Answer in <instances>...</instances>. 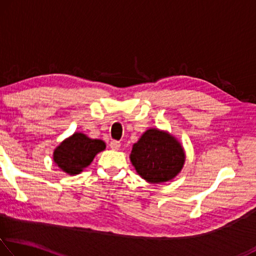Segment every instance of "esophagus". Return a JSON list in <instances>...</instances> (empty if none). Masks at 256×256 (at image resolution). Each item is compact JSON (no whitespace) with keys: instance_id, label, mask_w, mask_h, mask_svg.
<instances>
[{"instance_id":"esophagus-1","label":"esophagus","mask_w":256,"mask_h":256,"mask_svg":"<svg viewBox=\"0 0 256 256\" xmlns=\"http://www.w3.org/2000/svg\"><path fill=\"white\" fill-rule=\"evenodd\" d=\"M121 146V143L119 140H112L111 143H110V148H112V150H119Z\"/></svg>"}]
</instances>
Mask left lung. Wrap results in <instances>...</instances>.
<instances>
[{"instance_id": "1", "label": "left lung", "mask_w": 256, "mask_h": 256, "mask_svg": "<svg viewBox=\"0 0 256 256\" xmlns=\"http://www.w3.org/2000/svg\"><path fill=\"white\" fill-rule=\"evenodd\" d=\"M130 160L140 178L150 183H161L178 174L186 156L174 137L158 129H148L134 144Z\"/></svg>"}]
</instances>
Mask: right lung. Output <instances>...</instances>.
I'll return each instance as SVG.
<instances>
[{
    "mask_svg": "<svg viewBox=\"0 0 256 256\" xmlns=\"http://www.w3.org/2000/svg\"><path fill=\"white\" fill-rule=\"evenodd\" d=\"M105 148L100 140H92L81 132H76L58 146L54 152L57 166L70 175L78 174L89 166L98 152Z\"/></svg>",
    "mask_w": 256,
    "mask_h": 256,
    "instance_id": "right-lung-1",
    "label": "right lung"
}]
</instances>
